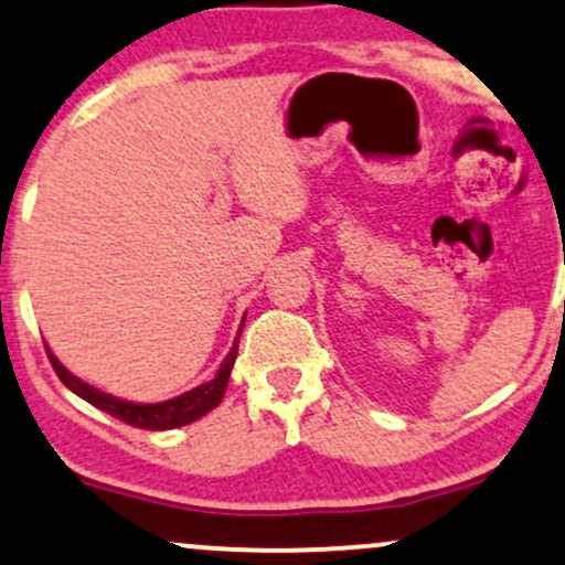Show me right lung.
I'll list each match as a JSON object with an SVG mask.
<instances>
[{"instance_id": "right-lung-1", "label": "right lung", "mask_w": 565, "mask_h": 565, "mask_svg": "<svg viewBox=\"0 0 565 565\" xmlns=\"http://www.w3.org/2000/svg\"><path fill=\"white\" fill-rule=\"evenodd\" d=\"M236 348H239V339H236L234 348H231L226 360H223V365L217 369V376L213 379V382L200 384V386H194L192 392H183L181 397L166 399V403H154V405L126 403V399L110 397V394L94 390V386L84 384L81 379L73 376V373H67L63 369V363H60L52 352H50V363H52L54 373L60 376V382H63L71 392H76L78 397H84L86 403L99 407V411L110 413L113 418L124 420V424H128V426H136V429L162 431V429H175V426L192 424V420L202 418L205 413L213 411V407L221 405L223 392H226V384L231 376V365H234V360H236Z\"/></svg>"}]
</instances>
